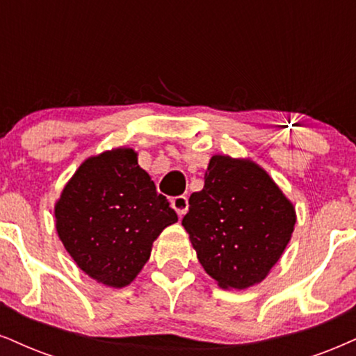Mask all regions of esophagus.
<instances>
[{
  "instance_id": "1",
  "label": "esophagus",
  "mask_w": 356,
  "mask_h": 356,
  "mask_svg": "<svg viewBox=\"0 0 356 356\" xmlns=\"http://www.w3.org/2000/svg\"><path fill=\"white\" fill-rule=\"evenodd\" d=\"M188 198L186 196H175V198H171V208L175 209V211L178 213V216H185L186 211H188Z\"/></svg>"
}]
</instances>
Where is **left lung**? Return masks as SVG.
<instances>
[{
    "mask_svg": "<svg viewBox=\"0 0 356 356\" xmlns=\"http://www.w3.org/2000/svg\"><path fill=\"white\" fill-rule=\"evenodd\" d=\"M181 225L204 270L241 291L264 280L282 256L296 209L261 166L214 155Z\"/></svg>",
    "mask_w": 356,
    "mask_h": 356,
    "instance_id": "8db88e82",
    "label": "left lung"
}]
</instances>
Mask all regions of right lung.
<instances>
[{
    "mask_svg": "<svg viewBox=\"0 0 356 356\" xmlns=\"http://www.w3.org/2000/svg\"><path fill=\"white\" fill-rule=\"evenodd\" d=\"M178 221L131 148L79 166L56 204V229L76 264L108 287H125L150 259L152 244Z\"/></svg>",
    "mask_w": 356,
    "mask_h": 356,
    "instance_id": "right-lung-1",
    "label": "right lung"
}]
</instances>
